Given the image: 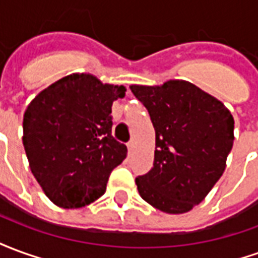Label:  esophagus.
<instances>
[{
  "instance_id": "34e87169",
  "label": "esophagus",
  "mask_w": 258,
  "mask_h": 258,
  "mask_svg": "<svg viewBox=\"0 0 258 258\" xmlns=\"http://www.w3.org/2000/svg\"><path fill=\"white\" fill-rule=\"evenodd\" d=\"M134 145H135L134 141H130L128 144H127V148H128V152H130V153H131V152L134 151Z\"/></svg>"
}]
</instances>
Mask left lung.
Returning <instances> with one entry per match:
<instances>
[{
  "mask_svg": "<svg viewBox=\"0 0 258 258\" xmlns=\"http://www.w3.org/2000/svg\"><path fill=\"white\" fill-rule=\"evenodd\" d=\"M130 88L148 109L156 133L153 167L135 178L141 198L170 214L192 210L225 170L233 145L232 114L184 80Z\"/></svg>",
  "mask_w": 258,
  "mask_h": 258,
  "instance_id": "left-lung-1",
  "label": "left lung"
}]
</instances>
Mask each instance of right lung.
Returning a JSON list of instances; mask_svg holds the SVG:
<instances>
[{
	"instance_id": "right-lung-1",
	"label": "right lung",
	"mask_w": 258,
	"mask_h": 258,
	"mask_svg": "<svg viewBox=\"0 0 258 258\" xmlns=\"http://www.w3.org/2000/svg\"><path fill=\"white\" fill-rule=\"evenodd\" d=\"M125 91L74 73L42 90L26 109L23 146L31 173L59 207L79 209L99 199L127 156V146L112 135V105Z\"/></svg>"
}]
</instances>
